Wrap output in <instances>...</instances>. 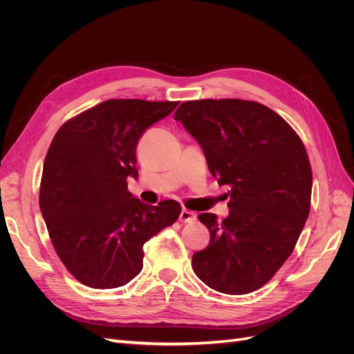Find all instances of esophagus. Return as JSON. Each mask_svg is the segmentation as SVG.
<instances>
[{
    "label": "esophagus",
    "mask_w": 354,
    "mask_h": 354,
    "mask_svg": "<svg viewBox=\"0 0 354 354\" xmlns=\"http://www.w3.org/2000/svg\"><path fill=\"white\" fill-rule=\"evenodd\" d=\"M196 218V216L192 211H189V209H181V212H180V216H178V220L181 221V223H190V221H194Z\"/></svg>",
    "instance_id": "esophagus-1"
}]
</instances>
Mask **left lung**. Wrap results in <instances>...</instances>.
Masks as SVG:
<instances>
[{
	"instance_id": "1",
	"label": "left lung",
	"mask_w": 354,
	"mask_h": 354,
	"mask_svg": "<svg viewBox=\"0 0 354 354\" xmlns=\"http://www.w3.org/2000/svg\"><path fill=\"white\" fill-rule=\"evenodd\" d=\"M174 120L201 145L218 185L230 186L226 218L199 216L211 238L192 267L218 292H252L291 255L308 217L313 177L306 147L283 118L257 102H185Z\"/></svg>"
}]
</instances>
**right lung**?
Segmentation results:
<instances>
[{
    "label": "right lung",
    "instance_id": "right-lung-1",
    "mask_svg": "<svg viewBox=\"0 0 354 354\" xmlns=\"http://www.w3.org/2000/svg\"><path fill=\"white\" fill-rule=\"evenodd\" d=\"M178 102L106 100L56 133L42 168L39 208L53 246L81 283L122 286L142 272L143 245L178 216L168 199L147 205L127 190L138 178L136 147Z\"/></svg>",
    "mask_w": 354,
    "mask_h": 354
}]
</instances>
